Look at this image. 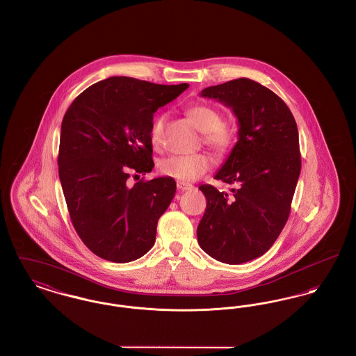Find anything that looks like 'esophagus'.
<instances>
[{
	"label": "esophagus",
	"mask_w": 356,
	"mask_h": 356,
	"mask_svg": "<svg viewBox=\"0 0 356 356\" xmlns=\"http://www.w3.org/2000/svg\"><path fill=\"white\" fill-rule=\"evenodd\" d=\"M177 189L181 191V192H186V191L193 189V186L188 184V183H181V181H179V183H177Z\"/></svg>",
	"instance_id": "obj_1"
}]
</instances>
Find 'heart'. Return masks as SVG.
<instances>
[{"instance_id":"heart-1","label":"heart","mask_w":356,"mask_h":356,"mask_svg":"<svg viewBox=\"0 0 356 356\" xmlns=\"http://www.w3.org/2000/svg\"><path fill=\"white\" fill-rule=\"evenodd\" d=\"M189 120L200 131H203L204 143L216 150H225L232 140L230 127L223 124V115L207 105L191 106L187 110ZM165 115L157 114L150 125V141L153 147H160ZM212 165V160L206 153H195L188 156H170L160 163V172L179 181H193L204 175Z\"/></svg>"}]
</instances>
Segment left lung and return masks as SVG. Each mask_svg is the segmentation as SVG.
Returning a JSON list of instances; mask_svg holds the SVG:
<instances>
[{
	"instance_id": "1",
	"label": "left lung",
	"mask_w": 356,
	"mask_h": 356,
	"mask_svg": "<svg viewBox=\"0 0 356 356\" xmlns=\"http://www.w3.org/2000/svg\"><path fill=\"white\" fill-rule=\"evenodd\" d=\"M232 108L238 143L215 179L236 184L232 195L213 186L197 226L200 248L216 261L238 265L265 254L284 229L301 170L298 130L289 107L248 78L211 86L200 94Z\"/></svg>"
}]
</instances>
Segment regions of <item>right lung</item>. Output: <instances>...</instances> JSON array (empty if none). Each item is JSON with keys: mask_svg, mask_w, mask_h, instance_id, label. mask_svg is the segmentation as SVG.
<instances>
[{"mask_svg": "<svg viewBox=\"0 0 356 356\" xmlns=\"http://www.w3.org/2000/svg\"><path fill=\"white\" fill-rule=\"evenodd\" d=\"M187 88L113 76L86 88L64 114L59 177L74 229L95 255L125 264L153 248L176 183L156 177L129 187L127 179L154 167L153 114Z\"/></svg>", "mask_w": 356, "mask_h": 356, "instance_id": "obj_1", "label": "right lung"}]
</instances>
